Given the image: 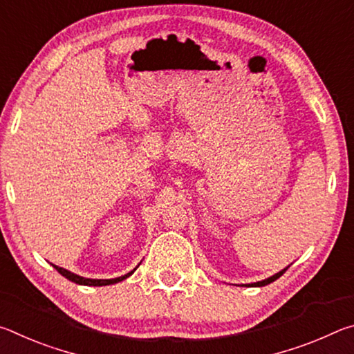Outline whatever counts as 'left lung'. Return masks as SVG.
<instances>
[{"mask_svg":"<svg viewBox=\"0 0 354 354\" xmlns=\"http://www.w3.org/2000/svg\"><path fill=\"white\" fill-rule=\"evenodd\" d=\"M286 270H287V267L284 268V270L278 272L277 274H273V277H270V278H267V279H262V281H257V283L248 284V286H253V287H262V286H267V284H270V283H273V281H277V279L281 277V274H283Z\"/></svg>","mask_w":354,"mask_h":354,"instance_id":"1","label":"left lung"}]
</instances>
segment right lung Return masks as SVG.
<instances>
[{
    "label": "right lung",
    "mask_w": 354,
    "mask_h": 354,
    "mask_svg": "<svg viewBox=\"0 0 354 354\" xmlns=\"http://www.w3.org/2000/svg\"><path fill=\"white\" fill-rule=\"evenodd\" d=\"M53 267L56 268V270L62 274V277H65L67 279H70L71 283H76V284H81V286H109V284H115V283H120V281L127 279L128 277H131L136 272V268L133 272H129L127 274H123V277H118V278H113V279H91V278H84V277H80V274H75L71 273L68 270H65V268L62 267H57L53 263Z\"/></svg>",
    "instance_id": "add662e5"
}]
</instances>
